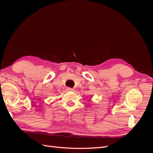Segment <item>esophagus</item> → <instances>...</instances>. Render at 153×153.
Masks as SVG:
<instances>
[{
  "mask_svg": "<svg viewBox=\"0 0 153 153\" xmlns=\"http://www.w3.org/2000/svg\"><path fill=\"white\" fill-rule=\"evenodd\" d=\"M67 90L69 91H74V89H72V88H70V87H68L67 88Z\"/></svg>",
  "mask_w": 153,
  "mask_h": 153,
  "instance_id": "esophagus-1",
  "label": "esophagus"
}]
</instances>
